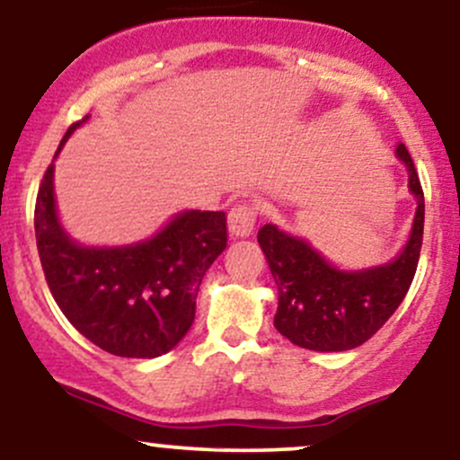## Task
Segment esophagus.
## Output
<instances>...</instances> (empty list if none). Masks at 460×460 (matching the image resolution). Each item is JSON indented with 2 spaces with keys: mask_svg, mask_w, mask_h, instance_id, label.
Masks as SVG:
<instances>
[{
  "mask_svg": "<svg viewBox=\"0 0 460 460\" xmlns=\"http://www.w3.org/2000/svg\"><path fill=\"white\" fill-rule=\"evenodd\" d=\"M257 222V207L253 203H238L229 211V234L234 238H246L253 234Z\"/></svg>",
  "mask_w": 460,
  "mask_h": 460,
  "instance_id": "esophagus-1",
  "label": "esophagus"
}]
</instances>
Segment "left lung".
Here are the masks:
<instances>
[{"label": "left lung", "instance_id": "1", "mask_svg": "<svg viewBox=\"0 0 460 460\" xmlns=\"http://www.w3.org/2000/svg\"><path fill=\"white\" fill-rule=\"evenodd\" d=\"M397 156L408 168V188L417 199L411 238L385 266L338 270L305 240L275 225L257 231V242L275 277L279 305L275 327L295 345L312 351H347L362 345L391 319L415 277L423 242V190L406 146Z\"/></svg>", "mask_w": 460, "mask_h": 460}]
</instances>
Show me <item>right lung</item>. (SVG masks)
I'll list each match as a JSON object with an SVG mask.
<instances>
[{
	"mask_svg": "<svg viewBox=\"0 0 460 460\" xmlns=\"http://www.w3.org/2000/svg\"><path fill=\"white\" fill-rule=\"evenodd\" d=\"M83 122L69 126L60 146ZM34 234L49 292L75 330L113 356L156 358L194 323L200 281L226 249V216L183 211L139 244L80 246L58 222L52 161L37 194Z\"/></svg>",
	"mask_w": 460,
	"mask_h": 460,
	"instance_id": "1",
	"label": "right lung"
}]
</instances>
